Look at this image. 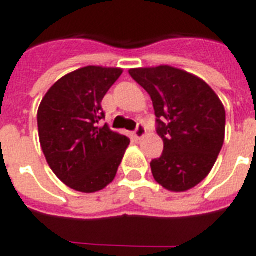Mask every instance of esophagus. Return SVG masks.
I'll use <instances>...</instances> for the list:
<instances>
[{"label": "esophagus", "mask_w": 256, "mask_h": 256, "mask_svg": "<svg viewBox=\"0 0 256 256\" xmlns=\"http://www.w3.org/2000/svg\"><path fill=\"white\" fill-rule=\"evenodd\" d=\"M145 134H146V128H145V126L142 123H138V126H137L136 132H134V137L137 140H141Z\"/></svg>", "instance_id": "1"}]
</instances>
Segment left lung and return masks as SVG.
Wrapping results in <instances>:
<instances>
[{
	"label": "left lung",
	"mask_w": 256,
	"mask_h": 256,
	"mask_svg": "<svg viewBox=\"0 0 256 256\" xmlns=\"http://www.w3.org/2000/svg\"><path fill=\"white\" fill-rule=\"evenodd\" d=\"M155 110L163 154L150 162L155 181L170 192H186L214 167L225 140V108L208 84L170 66L132 68Z\"/></svg>",
	"instance_id": "obj_1"
}]
</instances>
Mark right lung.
Wrapping results in <instances>:
<instances>
[{
    "label": "right lung",
    "instance_id": "1",
    "mask_svg": "<svg viewBox=\"0 0 256 256\" xmlns=\"http://www.w3.org/2000/svg\"><path fill=\"white\" fill-rule=\"evenodd\" d=\"M122 68L88 66L64 75L38 108V134L52 172L74 190L94 193L114 181L130 140L112 132L101 101Z\"/></svg>",
    "mask_w": 256,
    "mask_h": 256
}]
</instances>
